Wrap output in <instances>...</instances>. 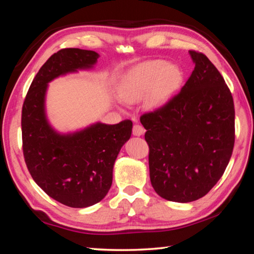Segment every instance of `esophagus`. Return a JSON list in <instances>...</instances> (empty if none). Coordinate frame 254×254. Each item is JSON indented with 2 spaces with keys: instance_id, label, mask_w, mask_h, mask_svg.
<instances>
[{
  "instance_id": "obj_1",
  "label": "esophagus",
  "mask_w": 254,
  "mask_h": 254,
  "mask_svg": "<svg viewBox=\"0 0 254 254\" xmlns=\"http://www.w3.org/2000/svg\"><path fill=\"white\" fill-rule=\"evenodd\" d=\"M144 127L142 126H140V124H135L134 127H133V135L135 136H141L144 134Z\"/></svg>"
}]
</instances>
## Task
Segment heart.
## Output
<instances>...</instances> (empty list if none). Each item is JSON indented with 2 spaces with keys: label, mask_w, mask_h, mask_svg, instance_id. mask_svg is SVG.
Segmentation results:
<instances>
[{
  "label": "heart",
  "mask_w": 254,
  "mask_h": 254,
  "mask_svg": "<svg viewBox=\"0 0 254 254\" xmlns=\"http://www.w3.org/2000/svg\"><path fill=\"white\" fill-rule=\"evenodd\" d=\"M183 71L175 64L163 60H149L127 72L119 86V95L126 103L143 100L149 110L165 106L178 91Z\"/></svg>",
  "instance_id": "obj_1"
}]
</instances>
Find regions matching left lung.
I'll return each instance as SVG.
<instances>
[{"instance_id":"obj_1","label":"left lung","mask_w":254,"mask_h":254,"mask_svg":"<svg viewBox=\"0 0 254 254\" xmlns=\"http://www.w3.org/2000/svg\"><path fill=\"white\" fill-rule=\"evenodd\" d=\"M195 68L167 104L141 117L157 194L176 203L201 198L224 174L234 147V103L205 55L189 51Z\"/></svg>"}]
</instances>
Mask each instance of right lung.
Segmentation results:
<instances>
[{
  "mask_svg": "<svg viewBox=\"0 0 254 254\" xmlns=\"http://www.w3.org/2000/svg\"><path fill=\"white\" fill-rule=\"evenodd\" d=\"M98 58L95 51L78 48L54 54L34 77L22 107L23 154L30 174L47 195L74 208L96 204L109 192L114 163L131 137L132 122H95L59 132L47 117V91L58 77L93 69Z\"/></svg>",
  "mask_w": 254,
  "mask_h": 254,
  "instance_id": "obj_1",
  "label": "right lung"
}]
</instances>
